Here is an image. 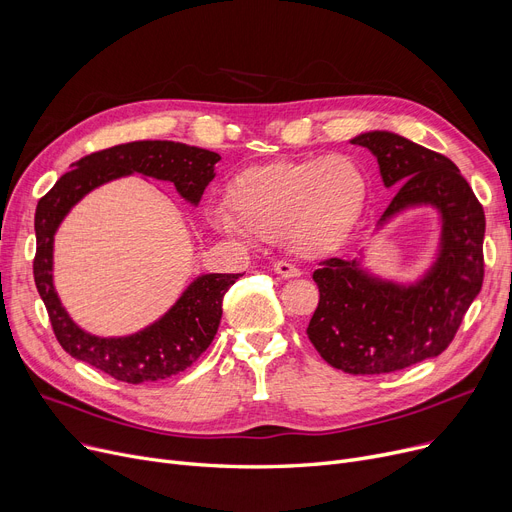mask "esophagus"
Segmentation results:
<instances>
[{
	"mask_svg": "<svg viewBox=\"0 0 512 512\" xmlns=\"http://www.w3.org/2000/svg\"><path fill=\"white\" fill-rule=\"evenodd\" d=\"M274 272H276L278 276H282V278H299V276H301L299 267H294V265H290V263H286V261H276V263H274Z\"/></svg>",
	"mask_w": 512,
	"mask_h": 512,
	"instance_id": "1",
	"label": "esophagus"
}]
</instances>
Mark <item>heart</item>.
I'll list each match as a JSON object with an SVG mask.
<instances>
[{"mask_svg": "<svg viewBox=\"0 0 512 512\" xmlns=\"http://www.w3.org/2000/svg\"><path fill=\"white\" fill-rule=\"evenodd\" d=\"M228 211H215L222 232L280 236L299 257H321L346 245L363 222L369 178L351 155L278 159L242 170L226 191Z\"/></svg>", "mask_w": 512, "mask_h": 512, "instance_id": "1", "label": "heart"}]
</instances>
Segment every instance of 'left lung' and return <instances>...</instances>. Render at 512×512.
Masks as SVG:
<instances>
[{"instance_id": "obj_1", "label": "left lung", "mask_w": 512, "mask_h": 512, "mask_svg": "<svg viewBox=\"0 0 512 512\" xmlns=\"http://www.w3.org/2000/svg\"><path fill=\"white\" fill-rule=\"evenodd\" d=\"M351 143L375 155L386 188H399L375 230L411 207L429 205L440 218L436 257L415 282L375 276L359 257H332L313 272L319 303L307 336L317 353L344 373L378 375L446 351L481 290L486 215L442 153L388 130Z\"/></svg>"}]
</instances>
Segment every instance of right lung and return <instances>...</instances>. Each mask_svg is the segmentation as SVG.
I'll return each instance as SVG.
<instances>
[{
    "mask_svg": "<svg viewBox=\"0 0 512 512\" xmlns=\"http://www.w3.org/2000/svg\"><path fill=\"white\" fill-rule=\"evenodd\" d=\"M222 157L213 151L174 141H134L78 159L51 191L41 197L35 213L37 253L35 284L49 313L53 334L64 351L126 384H145L172 378L191 367L211 344L222 319V301L242 274H203L195 278L180 299L151 326L128 334L103 338L78 328L53 286V236L68 211L97 186L141 174L166 180L191 205H199L207 184L215 178Z\"/></svg>",
    "mask_w": 512,
    "mask_h": 512,
    "instance_id": "1",
    "label": "right lung"
}]
</instances>
